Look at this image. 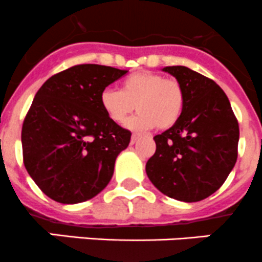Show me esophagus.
I'll return each instance as SVG.
<instances>
[{
	"instance_id": "34e87169",
	"label": "esophagus",
	"mask_w": 262,
	"mask_h": 262,
	"mask_svg": "<svg viewBox=\"0 0 262 262\" xmlns=\"http://www.w3.org/2000/svg\"><path fill=\"white\" fill-rule=\"evenodd\" d=\"M139 137H140V134H132V136H131L132 144H135V142L137 141V139H139Z\"/></svg>"
}]
</instances>
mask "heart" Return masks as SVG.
Here are the masks:
<instances>
[{
    "mask_svg": "<svg viewBox=\"0 0 262 262\" xmlns=\"http://www.w3.org/2000/svg\"><path fill=\"white\" fill-rule=\"evenodd\" d=\"M183 103L185 92L177 80L149 71L134 72L120 90L105 89L100 94L103 111L116 123H125L136 107L139 115L128 126L139 130L170 128L181 118Z\"/></svg>",
    "mask_w": 262,
    "mask_h": 262,
    "instance_id": "1",
    "label": "heart"
}]
</instances>
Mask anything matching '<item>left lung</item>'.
Here are the masks:
<instances>
[{
  "instance_id": "obj_1",
  "label": "left lung",
  "mask_w": 262,
  "mask_h": 262,
  "mask_svg": "<svg viewBox=\"0 0 262 262\" xmlns=\"http://www.w3.org/2000/svg\"><path fill=\"white\" fill-rule=\"evenodd\" d=\"M163 71L182 85L185 103L178 122L154 136L157 150L145 169L168 198L196 203L218 191L234 167L238 121L215 81L185 66Z\"/></svg>"
}]
</instances>
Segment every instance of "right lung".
I'll list each match as a JSON object with an SVG mask.
<instances>
[{
  "mask_svg": "<svg viewBox=\"0 0 262 262\" xmlns=\"http://www.w3.org/2000/svg\"><path fill=\"white\" fill-rule=\"evenodd\" d=\"M126 70L77 64L49 77L35 94L21 130L28 173L52 200L79 204L110 183L131 132L113 122L100 94Z\"/></svg>",
  "mask_w": 262,
  "mask_h": 262,
  "instance_id": "right-lung-1",
  "label": "right lung"
}]
</instances>
